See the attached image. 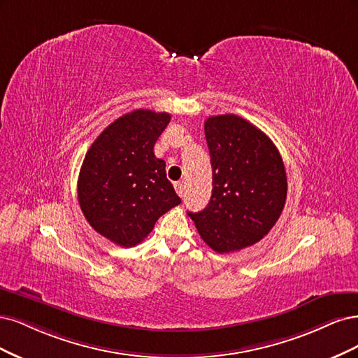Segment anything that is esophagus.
<instances>
[{"label":"esophagus","mask_w":358,"mask_h":358,"mask_svg":"<svg viewBox=\"0 0 358 358\" xmlns=\"http://www.w3.org/2000/svg\"><path fill=\"white\" fill-rule=\"evenodd\" d=\"M174 187H176V192L178 193L180 198H182V196H184V186H182V182H176Z\"/></svg>","instance_id":"1"}]
</instances>
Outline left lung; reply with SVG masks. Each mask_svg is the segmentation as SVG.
Returning a JSON list of instances; mask_svg holds the SVG:
<instances>
[{
	"label": "left lung",
	"instance_id": "left-lung-1",
	"mask_svg": "<svg viewBox=\"0 0 358 358\" xmlns=\"http://www.w3.org/2000/svg\"><path fill=\"white\" fill-rule=\"evenodd\" d=\"M206 144L213 194L201 213H189L201 238L224 255L259 242L278 222L287 198L282 157L271 138L235 114L208 117Z\"/></svg>",
	"mask_w": 358,
	"mask_h": 358
}]
</instances>
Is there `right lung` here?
I'll return each mask as SVG.
<instances>
[{"label":"right lung","mask_w":358,"mask_h":358,"mask_svg":"<svg viewBox=\"0 0 358 358\" xmlns=\"http://www.w3.org/2000/svg\"><path fill=\"white\" fill-rule=\"evenodd\" d=\"M169 120L168 113L134 110L107 126L85 156L80 208L99 235L120 247L141 242L157 218L181 202L165 160L153 152Z\"/></svg>","instance_id":"add662e5"}]
</instances>
